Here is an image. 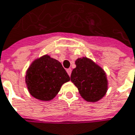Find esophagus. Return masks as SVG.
Instances as JSON below:
<instances>
[{
  "instance_id": "1",
  "label": "esophagus",
  "mask_w": 135,
  "mask_h": 135,
  "mask_svg": "<svg viewBox=\"0 0 135 135\" xmlns=\"http://www.w3.org/2000/svg\"><path fill=\"white\" fill-rule=\"evenodd\" d=\"M66 72H67L68 75L70 76V75H71V73H72V69H66Z\"/></svg>"
}]
</instances>
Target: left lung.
<instances>
[{
    "label": "left lung",
    "mask_w": 135,
    "mask_h": 135,
    "mask_svg": "<svg viewBox=\"0 0 135 135\" xmlns=\"http://www.w3.org/2000/svg\"><path fill=\"white\" fill-rule=\"evenodd\" d=\"M75 65L70 78L82 98L88 102H97L102 99L108 88L104 70L87 57L77 59Z\"/></svg>",
    "instance_id": "8db88e82"
}]
</instances>
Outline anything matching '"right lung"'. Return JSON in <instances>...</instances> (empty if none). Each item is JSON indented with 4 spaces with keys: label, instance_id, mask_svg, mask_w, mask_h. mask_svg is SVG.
I'll return each mask as SVG.
<instances>
[{
    "label": "right lung",
    "instance_id": "add662e5",
    "mask_svg": "<svg viewBox=\"0 0 135 135\" xmlns=\"http://www.w3.org/2000/svg\"><path fill=\"white\" fill-rule=\"evenodd\" d=\"M69 80L61 63L48 55L33 61L26 75V84L31 95L43 101L54 98L62 85Z\"/></svg>",
    "mask_w": 135,
    "mask_h": 135
}]
</instances>
